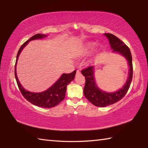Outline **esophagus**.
<instances>
[{
    "label": "esophagus",
    "instance_id": "esophagus-1",
    "mask_svg": "<svg viewBox=\"0 0 148 148\" xmlns=\"http://www.w3.org/2000/svg\"><path fill=\"white\" fill-rule=\"evenodd\" d=\"M80 74H81V72H80L79 71H77L76 72V75H79Z\"/></svg>",
    "mask_w": 148,
    "mask_h": 148
}]
</instances>
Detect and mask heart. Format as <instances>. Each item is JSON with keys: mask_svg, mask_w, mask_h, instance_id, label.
Returning <instances> with one entry per match:
<instances>
[{"mask_svg": "<svg viewBox=\"0 0 148 148\" xmlns=\"http://www.w3.org/2000/svg\"><path fill=\"white\" fill-rule=\"evenodd\" d=\"M96 44L94 42H87L84 45L83 49L82 50V54L83 56H86L93 51L94 49L96 47Z\"/></svg>", "mask_w": 148, "mask_h": 148, "instance_id": "1", "label": "heart"}]
</instances>
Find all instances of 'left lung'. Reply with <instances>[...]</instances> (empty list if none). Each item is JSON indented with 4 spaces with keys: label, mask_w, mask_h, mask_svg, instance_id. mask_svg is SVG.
<instances>
[{
    "label": "left lung",
    "mask_w": 148,
    "mask_h": 148,
    "mask_svg": "<svg viewBox=\"0 0 148 148\" xmlns=\"http://www.w3.org/2000/svg\"><path fill=\"white\" fill-rule=\"evenodd\" d=\"M109 40L112 51L121 54L127 60L129 65L128 79L122 88L114 92H104L100 89L96 84L94 77L95 67L91 66L82 71V74L86 78V85L84 89V94L89 102L96 106L105 107L118 102L128 91L132 79V56L129 47L123 42L114 34L110 33L104 34Z\"/></svg>",
    "instance_id": "left-lung-1"
}]
</instances>
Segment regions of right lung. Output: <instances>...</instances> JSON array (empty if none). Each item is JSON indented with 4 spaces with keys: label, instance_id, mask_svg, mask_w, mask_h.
I'll list each match as a JSON object with an SVG mask.
<instances>
[{
    "label": "right lung",
    "instance_id": "obj_1",
    "mask_svg": "<svg viewBox=\"0 0 148 148\" xmlns=\"http://www.w3.org/2000/svg\"><path fill=\"white\" fill-rule=\"evenodd\" d=\"M46 36L47 35L46 34H36L32 36L31 38L26 41L21 46L17 54L16 65H15V77L16 79L17 86H18L20 91L25 99L35 106L45 108H51L59 104L64 99L67 85H69L74 79L76 71H74L70 74H62L61 77L53 86L50 87L46 91L41 92H32L25 89L20 84L16 73V64L17 59H18L19 54L21 53L24 47L30 41L36 39H41Z\"/></svg>",
    "mask_w": 148,
    "mask_h": 148
}]
</instances>
